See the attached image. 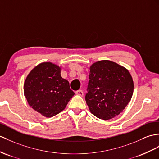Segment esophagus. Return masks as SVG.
<instances>
[{
    "label": "esophagus",
    "instance_id": "34e87169",
    "mask_svg": "<svg viewBox=\"0 0 159 159\" xmlns=\"http://www.w3.org/2000/svg\"><path fill=\"white\" fill-rule=\"evenodd\" d=\"M75 94H76L77 95H79V96H82L84 95V92H83L82 90H77V91L75 92Z\"/></svg>",
    "mask_w": 159,
    "mask_h": 159
}]
</instances>
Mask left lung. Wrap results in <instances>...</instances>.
<instances>
[{"label":"left lung","instance_id":"left-lung-1","mask_svg":"<svg viewBox=\"0 0 159 159\" xmlns=\"http://www.w3.org/2000/svg\"><path fill=\"white\" fill-rule=\"evenodd\" d=\"M89 79L85 99L91 113L104 121L122 113L134 92L129 71L115 62L102 60L91 65Z\"/></svg>","mask_w":159,"mask_h":159}]
</instances>
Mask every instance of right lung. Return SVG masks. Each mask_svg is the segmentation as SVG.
Instances as JSON below:
<instances>
[{"label": "right lung", "mask_w": 159, "mask_h": 159, "mask_svg": "<svg viewBox=\"0 0 159 159\" xmlns=\"http://www.w3.org/2000/svg\"><path fill=\"white\" fill-rule=\"evenodd\" d=\"M61 71L58 65L44 62L35 67L25 80L24 96L28 104L44 117L61 113L75 94Z\"/></svg>", "instance_id": "right-lung-1"}]
</instances>
